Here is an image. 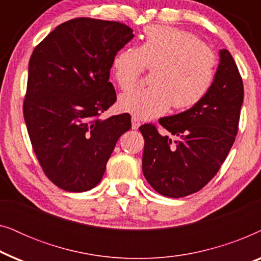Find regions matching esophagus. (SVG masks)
Masks as SVG:
<instances>
[{
	"label": "esophagus",
	"instance_id": "obj_1",
	"mask_svg": "<svg viewBox=\"0 0 261 261\" xmlns=\"http://www.w3.org/2000/svg\"><path fill=\"white\" fill-rule=\"evenodd\" d=\"M140 120H139L137 116H132V128H133V129H138V128L140 127Z\"/></svg>",
	"mask_w": 261,
	"mask_h": 261
}]
</instances>
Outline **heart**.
<instances>
[{"label":"heart","instance_id":"b5f03b06","mask_svg":"<svg viewBox=\"0 0 261 261\" xmlns=\"http://www.w3.org/2000/svg\"><path fill=\"white\" fill-rule=\"evenodd\" d=\"M216 65L213 49L194 34L169 26L148 27L139 47H124L113 58V76L123 91L137 85L145 67L152 69V87L123 94L120 109L153 119L171 106L178 110L191 108L212 88Z\"/></svg>","mask_w":261,"mask_h":261}]
</instances>
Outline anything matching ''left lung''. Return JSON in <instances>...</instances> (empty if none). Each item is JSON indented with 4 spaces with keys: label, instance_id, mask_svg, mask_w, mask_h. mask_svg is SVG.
Masks as SVG:
<instances>
[{
    "label": "left lung",
    "instance_id": "1",
    "mask_svg": "<svg viewBox=\"0 0 261 261\" xmlns=\"http://www.w3.org/2000/svg\"><path fill=\"white\" fill-rule=\"evenodd\" d=\"M244 84L233 57L220 49L215 80L192 108L139 128L145 139L142 172L160 195L179 198L213 179L226 160L238 133Z\"/></svg>",
    "mask_w": 261,
    "mask_h": 261
}]
</instances>
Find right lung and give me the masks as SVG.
<instances>
[{
	"instance_id": "right-lung-1",
	"label": "right lung",
	"mask_w": 261,
	"mask_h": 261,
	"mask_svg": "<svg viewBox=\"0 0 261 261\" xmlns=\"http://www.w3.org/2000/svg\"><path fill=\"white\" fill-rule=\"evenodd\" d=\"M133 37L127 24L78 17L56 27L32 53L24 121L42 171L63 190L95 188L132 127L127 113L98 116L116 101L112 62Z\"/></svg>"
}]
</instances>
